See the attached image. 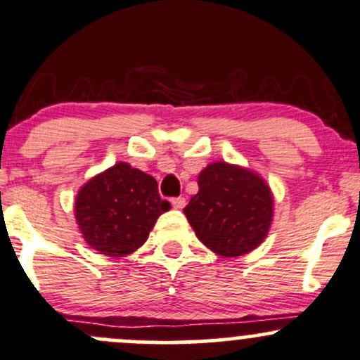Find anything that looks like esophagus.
<instances>
[{
  "label": "esophagus",
  "instance_id": "1",
  "mask_svg": "<svg viewBox=\"0 0 360 360\" xmlns=\"http://www.w3.org/2000/svg\"><path fill=\"white\" fill-rule=\"evenodd\" d=\"M171 203L176 210H181V208H184V205H186V198H184V196H177V198L171 200Z\"/></svg>",
  "mask_w": 360,
  "mask_h": 360
}]
</instances>
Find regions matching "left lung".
<instances>
[{
	"mask_svg": "<svg viewBox=\"0 0 360 360\" xmlns=\"http://www.w3.org/2000/svg\"><path fill=\"white\" fill-rule=\"evenodd\" d=\"M198 188L184 215L205 246L234 258L263 243L274 217V198L258 174L215 162L200 172Z\"/></svg>",
	"mask_w": 360,
	"mask_h": 360,
	"instance_id": "obj_1",
	"label": "left lung"
}]
</instances>
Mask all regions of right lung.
<instances>
[{
	"instance_id": "add662e5",
	"label": "right lung",
	"mask_w": 360,
	"mask_h": 360,
	"mask_svg": "<svg viewBox=\"0 0 360 360\" xmlns=\"http://www.w3.org/2000/svg\"><path fill=\"white\" fill-rule=\"evenodd\" d=\"M169 208L171 203L160 198L157 181L124 162L90 179L75 201L85 240L110 258L136 251Z\"/></svg>"
}]
</instances>
